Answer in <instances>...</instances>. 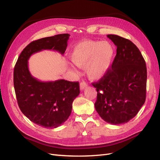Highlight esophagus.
Masks as SVG:
<instances>
[{
  "label": "esophagus",
  "instance_id": "34e87169",
  "mask_svg": "<svg viewBox=\"0 0 160 160\" xmlns=\"http://www.w3.org/2000/svg\"><path fill=\"white\" fill-rule=\"evenodd\" d=\"M88 83H87L86 82H85V81H82L81 83H80V89H81V91L85 89V88H88Z\"/></svg>",
  "mask_w": 160,
  "mask_h": 160
}]
</instances>
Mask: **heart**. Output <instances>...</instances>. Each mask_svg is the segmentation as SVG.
Instances as JSON below:
<instances>
[{
	"label": "heart",
	"instance_id": "b5f03b06",
	"mask_svg": "<svg viewBox=\"0 0 160 160\" xmlns=\"http://www.w3.org/2000/svg\"><path fill=\"white\" fill-rule=\"evenodd\" d=\"M114 54V47L109 41H83L72 48L70 59L76 66L85 67L90 79L98 80L108 72Z\"/></svg>",
	"mask_w": 160,
	"mask_h": 160
}]
</instances>
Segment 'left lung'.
Here are the masks:
<instances>
[{
    "label": "left lung",
    "instance_id": "left-lung-1",
    "mask_svg": "<svg viewBox=\"0 0 160 160\" xmlns=\"http://www.w3.org/2000/svg\"><path fill=\"white\" fill-rule=\"evenodd\" d=\"M107 37L117 47V54L107 73L92 83L98 92L95 108L105 122L123 124L138 114L146 101V65L132 41L115 35Z\"/></svg>",
    "mask_w": 160,
    "mask_h": 160
}]
</instances>
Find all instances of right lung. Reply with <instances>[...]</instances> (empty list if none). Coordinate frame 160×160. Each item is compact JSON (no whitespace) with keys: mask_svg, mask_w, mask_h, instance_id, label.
<instances>
[{"mask_svg":"<svg viewBox=\"0 0 160 160\" xmlns=\"http://www.w3.org/2000/svg\"><path fill=\"white\" fill-rule=\"evenodd\" d=\"M69 36L60 34L31 42L21 52L14 67V88L18 107L32 122L45 128H56L69 118L72 102L80 93L79 82L41 81L31 74L28 60L42 50L63 55Z\"/></svg>","mask_w":160,"mask_h":160,"instance_id":"1","label":"right lung"}]
</instances>
